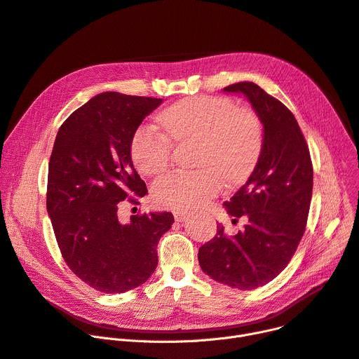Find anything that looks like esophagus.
Wrapping results in <instances>:
<instances>
[{
  "instance_id": "obj_1",
  "label": "esophagus",
  "mask_w": 359,
  "mask_h": 359,
  "mask_svg": "<svg viewBox=\"0 0 359 359\" xmlns=\"http://www.w3.org/2000/svg\"><path fill=\"white\" fill-rule=\"evenodd\" d=\"M174 217L177 222H184L189 217V213L188 212H182V210H175L174 212Z\"/></svg>"
}]
</instances>
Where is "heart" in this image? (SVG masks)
<instances>
[{
    "label": "heart",
    "mask_w": 359,
    "mask_h": 359,
    "mask_svg": "<svg viewBox=\"0 0 359 359\" xmlns=\"http://www.w3.org/2000/svg\"><path fill=\"white\" fill-rule=\"evenodd\" d=\"M159 124H143L133 133L130 154L137 170L162 172L170 163L172 142L197 139L196 170H175L154 184V198L168 208H196L219 193L226 180H245L258 162L264 128L261 118L223 97L185 98L159 116Z\"/></svg>",
    "instance_id": "b5f03b06"
}]
</instances>
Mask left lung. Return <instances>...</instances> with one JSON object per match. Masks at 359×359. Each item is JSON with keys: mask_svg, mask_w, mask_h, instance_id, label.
Listing matches in <instances>:
<instances>
[{"mask_svg": "<svg viewBox=\"0 0 359 359\" xmlns=\"http://www.w3.org/2000/svg\"><path fill=\"white\" fill-rule=\"evenodd\" d=\"M224 93L243 94L264 124L262 149L246 184L227 213L248 223L235 236L217 226L216 236L198 249L201 269L215 281L254 290L272 281L288 265L306 230L313 191L309 146L294 114L254 82H238Z\"/></svg>", "mask_w": 359, "mask_h": 359, "instance_id": "obj_1", "label": "left lung"}]
</instances>
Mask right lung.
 I'll use <instances>...</instances> for the list:
<instances>
[{
    "label": "right lung",
    "instance_id": "add662e5",
    "mask_svg": "<svg viewBox=\"0 0 359 359\" xmlns=\"http://www.w3.org/2000/svg\"><path fill=\"white\" fill-rule=\"evenodd\" d=\"M162 98L101 93L75 110L56 135L49 161L46 207L60 254L90 287L117 294L142 285L158 265V242L170 212L121 223V201L147 194L130 142Z\"/></svg>",
    "mask_w": 359,
    "mask_h": 359
}]
</instances>
